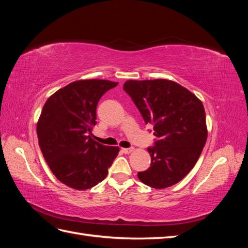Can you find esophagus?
Masks as SVG:
<instances>
[{
    "mask_svg": "<svg viewBox=\"0 0 248 248\" xmlns=\"http://www.w3.org/2000/svg\"><path fill=\"white\" fill-rule=\"evenodd\" d=\"M133 151V148H123L122 149V152L125 154H129Z\"/></svg>",
    "mask_w": 248,
    "mask_h": 248,
    "instance_id": "obj_1",
    "label": "esophagus"
}]
</instances>
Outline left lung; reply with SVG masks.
I'll return each mask as SVG.
<instances>
[{
  "label": "left lung",
  "mask_w": 248,
  "mask_h": 248,
  "mask_svg": "<svg viewBox=\"0 0 248 248\" xmlns=\"http://www.w3.org/2000/svg\"><path fill=\"white\" fill-rule=\"evenodd\" d=\"M146 124L153 125L151 166L140 181L161 189L178 183L196 166L207 140L205 108L200 99L167 79L127 80L123 86Z\"/></svg>",
  "instance_id": "obj_1"
}]
</instances>
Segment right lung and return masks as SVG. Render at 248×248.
Returning <instances> with one entry per match:
<instances>
[{
	"label": "right lung",
	"mask_w": 248,
	"mask_h": 248,
	"mask_svg": "<svg viewBox=\"0 0 248 248\" xmlns=\"http://www.w3.org/2000/svg\"><path fill=\"white\" fill-rule=\"evenodd\" d=\"M118 82L104 79L73 81L46 102L37 123L39 147L52 174L71 188L89 189L103 181L119 153L91 139L96 108Z\"/></svg>",
	"instance_id": "add662e5"
}]
</instances>
